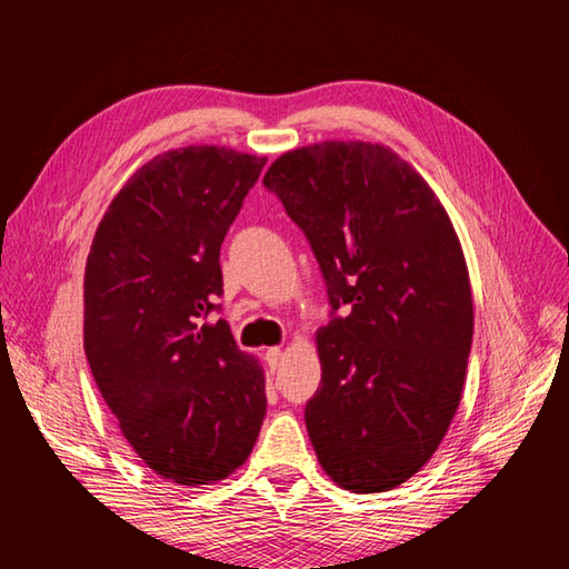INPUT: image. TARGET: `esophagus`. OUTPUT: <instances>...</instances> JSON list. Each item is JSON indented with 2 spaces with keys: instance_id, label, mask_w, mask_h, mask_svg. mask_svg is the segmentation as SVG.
I'll list each match as a JSON object with an SVG mask.
<instances>
[{
  "instance_id": "obj_1",
  "label": "esophagus",
  "mask_w": 569,
  "mask_h": 569,
  "mask_svg": "<svg viewBox=\"0 0 569 569\" xmlns=\"http://www.w3.org/2000/svg\"><path fill=\"white\" fill-rule=\"evenodd\" d=\"M263 359H266V365H269V369H271V371H276V369H278V365H281V359H283L281 347H269V349H266Z\"/></svg>"
}]
</instances>
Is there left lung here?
<instances>
[{"label":"left lung","mask_w":569,"mask_h":569,"mask_svg":"<svg viewBox=\"0 0 569 569\" xmlns=\"http://www.w3.org/2000/svg\"><path fill=\"white\" fill-rule=\"evenodd\" d=\"M263 186L306 232L332 306L310 442L342 489L389 491L438 450L462 398L475 306L455 227L383 143L293 149Z\"/></svg>","instance_id":"obj_1"}]
</instances>
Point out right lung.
Listing matches in <instances>:
<instances>
[{
  "instance_id": "add662e5",
  "label": "right lung",
  "mask_w": 569,
  "mask_h": 569,
  "mask_svg": "<svg viewBox=\"0 0 569 569\" xmlns=\"http://www.w3.org/2000/svg\"><path fill=\"white\" fill-rule=\"evenodd\" d=\"M263 156L186 147L127 180L84 266V355L119 430L176 485H212L247 462L266 416L263 369L227 320L220 247Z\"/></svg>"
}]
</instances>
